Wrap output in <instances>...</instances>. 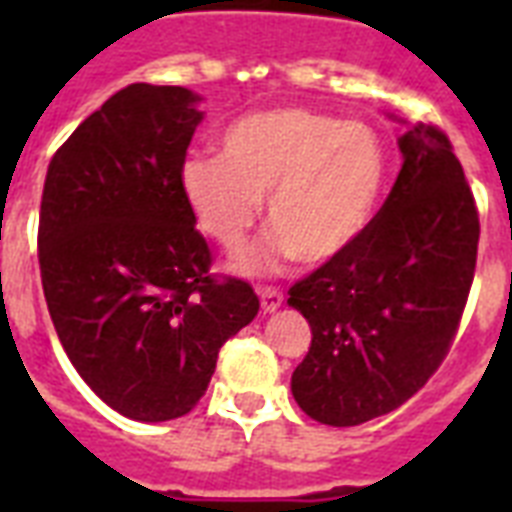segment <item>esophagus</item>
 <instances>
[{"mask_svg":"<svg viewBox=\"0 0 512 512\" xmlns=\"http://www.w3.org/2000/svg\"><path fill=\"white\" fill-rule=\"evenodd\" d=\"M281 303H284V295H281L279 289H273V287L260 289V308H263V313L279 311Z\"/></svg>","mask_w":512,"mask_h":512,"instance_id":"esophagus-1","label":"esophagus"}]
</instances>
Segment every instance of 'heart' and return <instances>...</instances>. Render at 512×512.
I'll use <instances>...</instances> for the list:
<instances>
[{"mask_svg": "<svg viewBox=\"0 0 512 512\" xmlns=\"http://www.w3.org/2000/svg\"><path fill=\"white\" fill-rule=\"evenodd\" d=\"M223 154L180 164V191L199 231L228 252L263 215L265 233L236 271L273 276L289 260L329 263L356 244L377 215L388 183V151L369 124L303 106L241 116L223 132Z\"/></svg>", "mask_w": 512, "mask_h": 512, "instance_id": "1", "label": "heart"}]
</instances>
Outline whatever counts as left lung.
I'll list each match as a JSON object with an SVG mask.
<instances>
[{
  "label": "left lung",
  "instance_id": "1",
  "mask_svg": "<svg viewBox=\"0 0 512 512\" xmlns=\"http://www.w3.org/2000/svg\"><path fill=\"white\" fill-rule=\"evenodd\" d=\"M398 148L401 172L364 236L289 289L313 335L292 396L335 428L393 412L430 380L476 271L478 209L449 138L420 122Z\"/></svg>",
  "mask_w": 512,
  "mask_h": 512
}]
</instances>
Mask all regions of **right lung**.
<instances>
[{
	"mask_svg": "<svg viewBox=\"0 0 512 512\" xmlns=\"http://www.w3.org/2000/svg\"><path fill=\"white\" fill-rule=\"evenodd\" d=\"M185 87L130 84L84 119L47 167L39 268L52 324L82 380L138 422L199 404L223 342L260 311L215 279L180 191L204 119Z\"/></svg>",
	"mask_w": 512,
	"mask_h": 512,
	"instance_id": "1",
	"label": "right lung"
}]
</instances>
